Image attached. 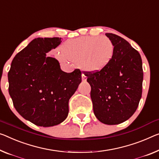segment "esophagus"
I'll return each instance as SVG.
<instances>
[{"instance_id": "1", "label": "esophagus", "mask_w": 159, "mask_h": 159, "mask_svg": "<svg viewBox=\"0 0 159 159\" xmlns=\"http://www.w3.org/2000/svg\"><path fill=\"white\" fill-rule=\"evenodd\" d=\"M82 81H85V80H87L86 76H85V75H84V74L82 75Z\"/></svg>"}]
</instances>
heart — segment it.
<instances>
[{
	"instance_id": "heart-1",
	"label": "heart",
	"mask_w": 159,
	"mask_h": 159,
	"mask_svg": "<svg viewBox=\"0 0 159 159\" xmlns=\"http://www.w3.org/2000/svg\"><path fill=\"white\" fill-rule=\"evenodd\" d=\"M57 57L63 62L68 60L79 63L82 70L89 72H99L107 67L113 59L114 46L107 38L83 36L70 40L61 48Z\"/></svg>"
}]
</instances>
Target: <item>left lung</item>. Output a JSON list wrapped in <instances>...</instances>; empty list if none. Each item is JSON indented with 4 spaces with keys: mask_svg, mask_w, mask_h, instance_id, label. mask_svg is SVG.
<instances>
[{
    "mask_svg": "<svg viewBox=\"0 0 159 159\" xmlns=\"http://www.w3.org/2000/svg\"><path fill=\"white\" fill-rule=\"evenodd\" d=\"M114 46L113 59L101 71H83L91 86L95 116L109 125L119 124L133 115L142 94L143 72L141 55L127 41L106 33Z\"/></svg>",
    "mask_w": 159,
    "mask_h": 159,
    "instance_id": "8db88e82",
    "label": "left lung"
}]
</instances>
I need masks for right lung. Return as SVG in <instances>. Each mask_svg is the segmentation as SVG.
Wrapping results in <instances>:
<instances>
[{"mask_svg":"<svg viewBox=\"0 0 159 159\" xmlns=\"http://www.w3.org/2000/svg\"><path fill=\"white\" fill-rule=\"evenodd\" d=\"M62 40L34 39L15 56L8 72V92L14 107L37 126L48 127L64 121L69 112V99L82 82L79 69L65 72L55 58L46 57Z\"/></svg>","mask_w":159,"mask_h":159,"instance_id":"1","label":"right lung"}]
</instances>
